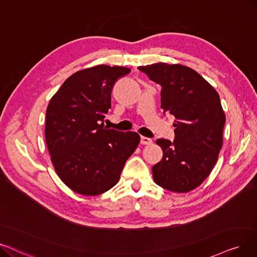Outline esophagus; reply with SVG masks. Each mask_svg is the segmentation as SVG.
Wrapping results in <instances>:
<instances>
[{"label":"esophagus","instance_id":"1","mask_svg":"<svg viewBox=\"0 0 257 257\" xmlns=\"http://www.w3.org/2000/svg\"><path fill=\"white\" fill-rule=\"evenodd\" d=\"M153 142V140L151 138H148V137H145V136H141L140 137V143L141 145H151V143Z\"/></svg>","mask_w":257,"mask_h":257}]
</instances>
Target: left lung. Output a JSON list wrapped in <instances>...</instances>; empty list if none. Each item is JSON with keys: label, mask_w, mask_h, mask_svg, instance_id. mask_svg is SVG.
Returning <instances> with one entry per match:
<instances>
[{"label": "left lung", "mask_w": 257, "mask_h": 257, "mask_svg": "<svg viewBox=\"0 0 257 257\" xmlns=\"http://www.w3.org/2000/svg\"><path fill=\"white\" fill-rule=\"evenodd\" d=\"M138 69L161 85L163 115L176 119L174 141H156L163 157L152 169L154 180L172 192H189L210 175L222 147L225 116L219 96L187 66L155 63Z\"/></svg>", "instance_id": "8db88e82"}]
</instances>
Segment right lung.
Masks as SVG:
<instances>
[{"label": "right lung", "instance_id": "1", "mask_svg": "<svg viewBox=\"0 0 257 257\" xmlns=\"http://www.w3.org/2000/svg\"><path fill=\"white\" fill-rule=\"evenodd\" d=\"M130 71L108 65L77 71L47 106L45 139L51 162L61 180L76 193L95 196L111 189L139 145L137 133L104 124L112 87Z\"/></svg>", "mask_w": 257, "mask_h": 257}]
</instances>
